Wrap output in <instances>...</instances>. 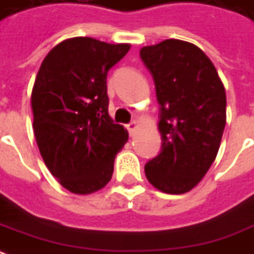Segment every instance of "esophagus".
<instances>
[{"mask_svg": "<svg viewBox=\"0 0 254 254\" xmlns=\"http://www.w3.org/2000/svg\"><path fill=\"white\" fill-rule=\"evenodd\" d=\"M137 128H138V123H137V122H131L130 124H127V130L130 132V135H132Z\"/></svg>", "mask_w": 254, "mask_h": 254, "instance_id": "obj_1", "label": "esophagus"}]
</instances>
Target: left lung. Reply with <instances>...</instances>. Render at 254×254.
Instances as JSON below:
<instances>
[{"label": "left lung", "mask_w": 254, "mask_h": 254, "mask_svg": "<svg viewBox=\"0 0 254 254\" xmlns=\"http://www.w3.org/2000/svg\"><path fill=\"white\" fill-rule=\"evenodd\" d=\"M161 105V154L145 165L148 182L168 194L194 189L218 154L226 123L224 83L195 44L168 39L141 49Z\"/></svg>", "instance_id": "obj_1"}]
</instances>
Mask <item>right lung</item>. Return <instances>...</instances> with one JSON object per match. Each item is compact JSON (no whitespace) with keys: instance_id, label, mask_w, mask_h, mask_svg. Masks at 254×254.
<instances>
[{"instance_id":"add662e5","label":"right lung","mask_w":254,"mask_h":254,"mask_svg":"<svg viewBox=\"0 0 254 254\" xmlns=\"http://www.w3.org/2000/svg\"><path fill=\"white\" fill-rule=\"evenodd\" d=\"M130 47L71 37L53 47L36 75L30 96L36 142L47 169L74 194L106 186L128 139L107 112L106 76Z\"/></svg>"}]
</instances>
